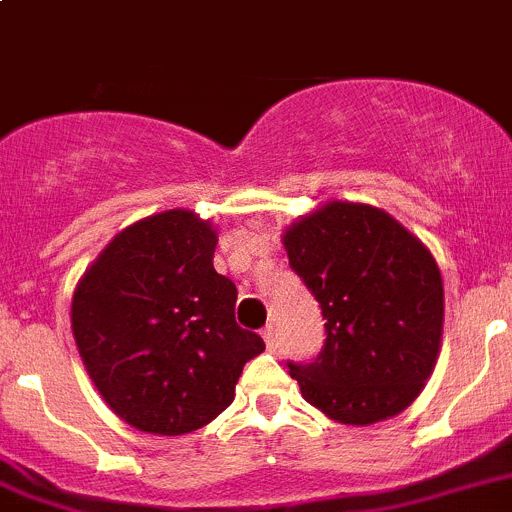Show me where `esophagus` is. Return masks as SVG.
I'll return each mask as SVG.
<instances>
[{"mask_svg": "<svg viewBox=\"0 0 512 512\" xmlns=\"http://www.w3.org/2000/svg\"><path fill=\"white\" fill-rule=\"evenodd\" d=\"M262 339H265L267 349H270V352H275V349H277V329H275V324H267V327L262 329Z\"/></svg>", "mask_w": 512, "mask_h": 512, "instance_id": "obj_1", "label": "esophagus"}]
</instances>
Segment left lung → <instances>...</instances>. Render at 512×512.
I'll list each match as a JSON object with an SVG mask.
<instances>
[{
	"label": "left lung",
	"mask_w": 512,
	"mask_h": 512,
	"mask_svg": "<svg viewBox=\"0 0 512 512\" xmlns=\"http://www.w3.org/2000/svg\"><path fill=\"white\" fill-rule=\"evenodd\" d=\"M282 242L327 319L317 359L287 364L304 401L347 426L409 409L441 352L443 280L431 250L386 210L349 200L297 218Z\"/></svg>",
	"instance_id": "left-lung-1"
}]
</instances>
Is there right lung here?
<instances>
[{
	"mask_svg": "<svg viewBox=\"0 0 512 512\" xmlns=\"http://www.w3.org/2000/svg\"><path fill=\"white\" fill-rule=\"evenodd\" d=\"M218 230L193 210L123 227L81 275L71 332L111 411L133 428L180 436L235 399L242 366L265 352L237 327L232 280L213 267Z\"/></svg>",
	"mask_w": 512,
	"mask_h": 512,
	"instance_id": "add662e5",
	"label": "right lung"
}]
</instances>
